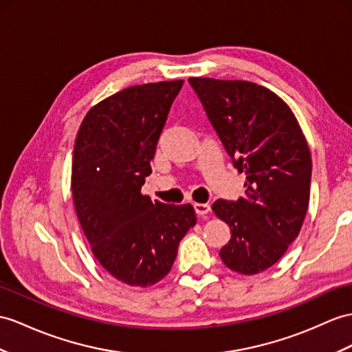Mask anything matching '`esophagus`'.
I'll list each match as a JSON object with an SVG mask.
<instances>
[{
    "mask_svg": "<svg viewBox=\"0 0 352 352\" xmlns=\"http://www.w3.org/2000/svg\"><path fill=\"white\" fill-rule=\"evenodd\" d=\"M194 209H195L197 215H208V213L210 212V206L204 204V203H195Z\"/></svg>",
    "mask_w": 352,
    "mask_h": 352,
    "instance_id": "esophagus-1",
    "label": "esophagus"
}]
</instances>
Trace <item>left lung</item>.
I'll return each instance as SVG.
<instances>
[{
	"mask_svg": "<svg viewBox=\"0 0 352 352\" xmlns=\"http://www.w3.org/2000/svg\"><path fill=\"white\" fill-rule=\"evenodd\" d=\"M188 82L234 167L246 175L245 197L212 204L231 230L221 260L242 275H256L282 258L303 226L311 192L309 146L287 102L261 85L212 77Z\"/></svg>",
	"mask_w": 352,
	"mask_h": 352,
	"instance_id": "1",
	"label": "left lung"
}]
</instances>
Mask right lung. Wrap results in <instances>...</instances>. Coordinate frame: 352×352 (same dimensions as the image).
<instances>
[{
  "label": "right lung",
  "mask_w": 352,
  "mask_h": 352,
  "mask_svg": "<svg viewBox=\"0 0 352 352\" xmlns=\"http://www.w3.org/2000/svg\"><path fill=\"white\" fill-rule=\"evenodd\" d=\"M184 80L125 88L89 109L76 135L72 192L98 263L131 287L168 275L182 237L197 222L191 204L142 194L160 134Z\"/></svg>",
  "instance_id": "add662e5"
}]
</instances>
